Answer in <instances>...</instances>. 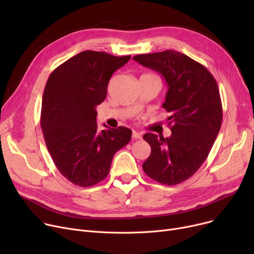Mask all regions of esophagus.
<instances>
[{
	"mask_svg": "<svg viewBox=\"0 0 254 254\" xmlns=\"http://www.w3.org/2000/svg\"><path fill=\"white\" fill-rule=\"evenodd\" d=\"M131 137H132V139H141V138H142V135L140 134V132H138V131H136V130H132Z\"/></svg>",
	"mask_w": 254,
	"mask_h": 254,
	"instance_id": "obj_1",
	"label": "esophagus"
}]
</instances>
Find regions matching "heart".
Listing matches in <instances>:
<instances>
[{
	"label": "heart",
	"instance_id": "1",
	"mask_svg": "<svg viewBox=\"0 0 254 254\" xmlns=\"http://www.w3.org/2000/svg\"><path fill=\"white\" fill-rule=\"evenodd\" d=\"M145 75H151V76H155V75H152V74H145Z\"/></svg>",
	"mask_w": 254,
	"mask_h": 254
}]
</instances>
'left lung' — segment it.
<instances>
[{"instance_id":"left-lung-1","label":"left lung","mask_w":254,"mask_h":254,"mask_svg":"<svg viewBox=\"0 0 254 254\" xmlns=\"http://www.w3.org/2000/svg\"><path fill=\"white\" fill-rule=\"evenodd\" d=\"M132 60L161 74L169 87L163 108L170 113L169 138L147 132L151 147L143 170L151 179L176 185L203 165L218 135L222 105L214 77L203 64L176 50L135 56Z\"/></svg>"}]
</instances>
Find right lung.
Masks as SVG:
<instances>
[{"label": "right lung", "instance_id": "obj_1", "mask_svg": "<svg viewBox=\"0 0 254 254\" xmlns=\"http://www.w3.org/2000/svg\"><path fill=\"white\" fill-rule=\"evenodd\" d=\"M129 59L82 51L47 80L41 109L44 140L61 174L75 185L88 188L106 178L114 154L131 138L127 127L99 131L96 122V108L106 99L112 74Z\"/></svg>", "mask_w": 254, "mask_h": 254}]
</instances>
